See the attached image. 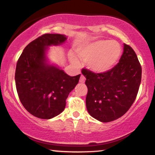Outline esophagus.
Listing matches in <instances>:
<instances>
[{
    "mask_svg": "<svg viewBox=\"0 0 155 155\" xmlns=\"http://www.w3.org/2000/svg\"><path fill=\"white\" fill-rule=\"evenodd\" d=\"M85 80H86V79H85L84 76L83 75H81V77H80V79H79V82L84 83L85 81Z\"/></svg>",
    "mask_w": 155,
    "mask_h": 155,
    "instance_id": "esophagus-1",
    "label": "esophagus"
}]
</instances>
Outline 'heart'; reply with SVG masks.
<instances>
[{
  "label": "heart",
  "instance_id": "obj_1",
  "mask_svg": "<svg viewBox=\"0 0 155 155\" xmlns=\"http://www.w3.org/2000/svg\"><path fill=\"white\" fill-rule=\"evenodd\" d=\"M76 52L80 59L87 61V65L92 71L104 73L116 65L122 48L116 41L97 40L80 46ZM71 60L77 63L75 57L71 56Z\"/></svg>",
  "mask_w": 155,
  "mask_h": 155
}]
</instances>
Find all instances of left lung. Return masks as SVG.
Returning <instances> with one entry per match:
<instances>
[{"instance_id":"obj_1","label":"left lung","mask_w":155,"mask_h":155,"mask_svg":"<svg viewBox=\"0 0 155 155\" xmlns=\"http://www.w3.org/2000/svg\"><path fill=\"white\" fill-rule=\"evenodd\" d=\"M88 92L87 109L91 116L102 122L123 116L136 98L141 81V66L132 47L124 44L119 63L104 73L83 68Z\"/></svg>"}]
</instances>
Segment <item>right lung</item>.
<instances>
[{"label":"right lung","mask_w":155,"mask_h":155,"mask_svg":"<svg viewBox=\"0 0 155 155\" xmlns=\"http://www.w3.org/2000/svg\"><path fill=\"white\" fill-rule=\"evenodd\" d=\"M65 35L46 33L26 46L17 61L15 83L19 98L33 116L49 120L65 109L66 99L79 82L81 74L70 76L47 63V47L60 45Z\"/></svg>","instance_id":"1"}]
</instances>
